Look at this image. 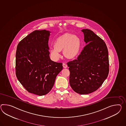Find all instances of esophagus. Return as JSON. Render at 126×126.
<instances>
[{
    "instance_id": "esophagus-1",
    "label": "esophagus",
    "mask_w": 126,
    "mask_h": 126,
    "mask_svg": "<svg viewBox=\"0 0 126 126\" xmlns=\"http://www.w3.org/2000/svg\"><path fill=\"white\" fill-rule=\"evenodd\" d=\"M62 65H63V67L64 68H66L67 67V65L65 64H64V63H63V64H62Z\"/></svg>"
}]
</instances>
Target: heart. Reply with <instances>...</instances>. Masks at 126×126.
Masks as SVG:
<instances>
[{"instance_id":"obj_1","label":"heart","mask_w":126,"mask_h":126,"mask_svg":"<svg viewBox=\"0 0 126 126\" xmlns=\"http://www.w3.org/2000/svg\"><path fill=\"white\" fill-rule=\"evenodd\" d=\"M81 46L80 38L77 35L66 33L58 37L55 41L54 46L49 50L51 58L57 61L61 55L60 52L63 50V54L66 58L73 59L79 54Z\"/></svg>"}]
</instances>
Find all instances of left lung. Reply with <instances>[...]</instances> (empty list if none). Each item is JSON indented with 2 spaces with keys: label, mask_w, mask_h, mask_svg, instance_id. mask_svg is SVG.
<instances>
[{
  "label": "left lung",
  "mask_w": 126,
  "mask_h": 126,
  "mask_svg": "<svg viewBox=\"0 0 126 126\" xmlns=\"http://www.w3.org/2000/svg\"><path fill=\"white\" fill-rule=\"evenodd\" d=\"M86 43L77 59L67 63L69 82L76 92L84 95L96 91L109 73L108 48L104 41L89 29L82 30Z\"/></svg>",
  "instance_id": "8db88e82"
}]
</instances>
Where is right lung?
<instances>
[{
	"label": "right lung",
	"mask_w": 126,
	"mask_h": 126,
	"mask_svg": "<svg viewBox=\"0 0 126 126\" xmlns=\"http://www.w3.org/2000/svg\"><path fill=\"white\" fill-rule=\"evenodd\" d=\"M50 32L36 30L18 43L16 53V75L28 92L39 95L51 91L62 63L51 61L48 41Z\"/></svg>",
	"instance_id": "1"
}]
</instances>
